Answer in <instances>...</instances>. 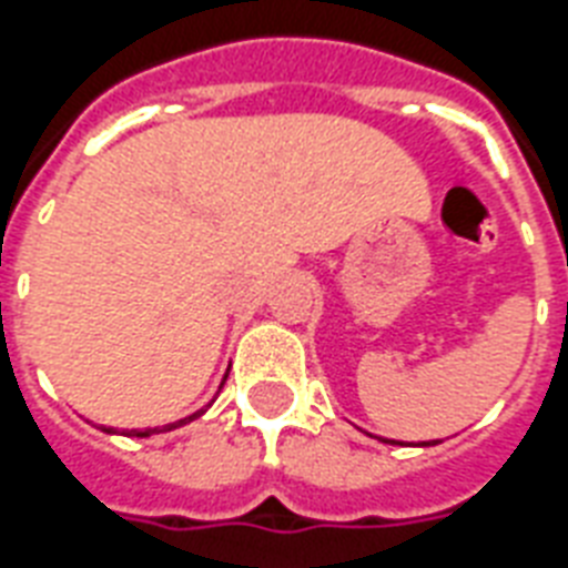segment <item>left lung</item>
I'll list each match as a JSON object with an SVG mask.
<instances>
[{"instance_id": "1", "label": "left lung", "mask_w": 568, "mask_h": 568, "mask_svg": "<svg viewBox=\"0 0 568 568\" xmlns=\"http://www.w3.org/2000/svg\"><path fill=\"white\" fill-rule=\"evenodd\" d=\"M379 442H388V445H400V442H392V439H379ZM424 448H427V445H439V442H422Z\"/></svg>"}]
</instances>
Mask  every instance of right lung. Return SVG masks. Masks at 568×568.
Instances as JSON below:
<instances>
[{
  "label": "right lung",
  "instance_id": "add662e5",
  "mask_svg": "<svg viewBox=\"0 0 568 568\" xmlns=\"http://www.w3.org/2000/svg\"><path fill=\"white\" fill-rule=\"evenodd\" d=\"M223 383H226V377H223ZM221 383V386H223ZM205 409H196V413H191L189 418H180V422H173V424H164V427H146V430H132L129 433V436H141V439H144V436H153V433H168V430H176V427H182V424H189V422H194V418H200V415H203ZM105 433H114L109 427V430Z\"/></svg>",
  "mask_w": 568,
  "mask_h": 568
}]
</instances>
